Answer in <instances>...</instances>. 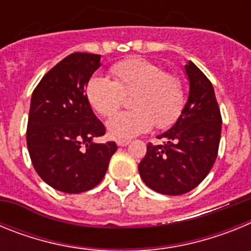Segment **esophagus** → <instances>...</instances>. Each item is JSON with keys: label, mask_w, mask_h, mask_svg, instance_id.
<instances>
[{"label": "esophagus", "mask_w": 251, "mask_h": 251, "mask_svg": "<svg viewBox=\"0 0 251 251\" xmlns=\"http://www.w3.org/2000/svg\"><path fill=\"white\" fill-rule=\"evenodd\" d=\"M117 145L119 146V147H124V146H128L129 145V139H117Z\"/></svg>", "instance_id": "1"}]
</instances>
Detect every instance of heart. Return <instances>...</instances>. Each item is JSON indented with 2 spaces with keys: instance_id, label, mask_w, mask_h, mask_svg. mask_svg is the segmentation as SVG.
Here are the masks:
<instances>
[{
  "instance_id": "heart-1",
  "label": "heart",
  "mask_w": 251,
  "mask_h": 251,
  "mask_svg": "<svg viewBox=\"0 0 251 251\" xmlns=\"http://www.w3.org/2000/svg\"><path fill=\"white\" fill-rule=\"evenodd\" d=\"M110 73L113 80L94 75L86 84L88 100L103 117H110L123 105L124 95L132 94L133 109L113 116L106 123L110 136L127 139L154 124L165 129L176 123L185 106V88L176 74L142 57L119 61Z\"/></svg>"
}]
</instances>
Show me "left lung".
Listing matches in <instances>:
<instances>
[{
    "instance_id": "8db88e82",
    "label": "left lung",
    "mask_w": 251,
    "mask_h": 251,
    "mask_svg": "<svg viewBox=\"0 0 251 251\" xmlns=\"http://www.w3.org/2000/svg\"><path fill=\"white\" fill-rule=\"evenodd\" d=\"M190 80L187 103L175 126L157 136L161 145H147L138 165L143 182L163 195H183L200 185L216 161L221 113L214 86L192 61L185 65Z\"/></svg>"
}]
</instances>
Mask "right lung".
Listing matches in <instances>:
<instances>
[{"mask_svg": "<svg viewBox=\"0 0 251 251\" xmlns=\"http://www.w3.org/2000/svg\"><path fill=\"white\" fill-rule=\"evenodd\" d=\"M99 66L100 55H68L44 75L31 97L26 130L31 162L43 181L65 194L98 185L117 151L114 142L93 141L105 134L85 94Z\"/></svg>", "mask_w": 251, "mask_h": 251, "instance_id": "obj_1", "label": "right lung"}]
</instances>
